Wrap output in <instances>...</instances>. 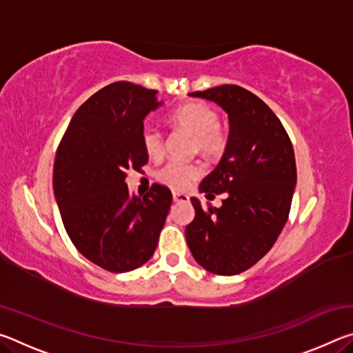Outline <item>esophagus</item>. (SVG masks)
Returning a JSON list of instances; mask_svg holds the SVG:
<instances>
[{
  "instance_id": "obj_1",
  "label": "esophagus",
  "mask_w": 353,
  "mask_h": 353,
  "mask_svg": "<svg viewBox=\"0 0 353 353\" xmlns=\"http://www.w3.org/2000/svg\"><path fill=\"white\" fill-rule=\"evenodd\" d=\"M172 201H174V202H188L190 198H188V194L174 191V193H172Z\"/></svg>"
}]
</instances>
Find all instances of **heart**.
I'll return each mask as SVG.
<instances>
[{"mask_svg":"<svg viewBox=\"0 0 353 353\" xmlns=\"http://www.w3.org/2000/svg\"><path fill=\"white\" fill-rule=\"evenodd\" d=\"M174 128L193 137V151L205 157H219L227 146V134L219 126L218 112L204 103H188L171 113ZM141 146L149 157H159L163 151V137L159 129L146 126L141 130ZM202 174L198 163L170 162L157 171L155 177L166 187L182 191L191 187Z\"/></svg>","mask_w":353,"mask_h":353,"instance_id":"obj_1","label":"heart"}]
</instances>
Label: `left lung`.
Here are the masks:
<instances>
[{
	"label": "left lung",
	"instance_id": "1",
	"mask_svg": "<svg viewBox=\"0 0 353 353\" xmlns=\"http://www.w3.org/2000/svg\"><path fill=\"white\" fill-rule=\"evenodd\" d=\"M229 117L223 157L201 182V193H224L219 208L191 198L194 219L185 229L194 260L218 276H235L265 256L288 219L297 171L288 134L270 107L238 85L190 93Z\"/></svg>",
	"mask_w": 353,
	"mask_h": 353
}]
</instances>
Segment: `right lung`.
Here are the masks:
<instances>
[{"label": "right lung", "mask_w": 353, "mask_h": 353, "mask_svg": "<svg viewBox=\"0 0 353 353\" xmlns=\"http://www.w3.org/2000/svg\"><path fill=\"white\" fill-rule=\"evenodd\" d=\"M163 101L157 92L113 82L71 118L57 148L52 188L65 230L79 252L110 272H129L151 259L172 194L154 183L130 194L126 171L148 163L143 121Z\"/></svg>", "instance_id": "right-lung-1"}]
</instances>
